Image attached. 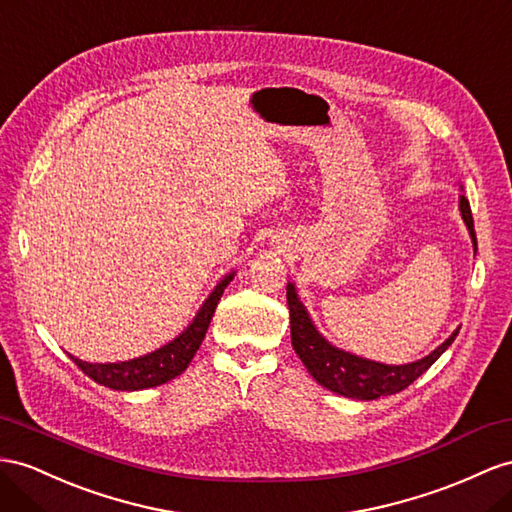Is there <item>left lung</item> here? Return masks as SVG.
Instances as JSON below:
<instances>
[{"label": "left lung", "mask_w": 512, "mask_h": 512, "mask_svg": "<svg viewBox=\"0 0 512 512\" xmlns=\"http://www.w3.org/2000/svg\"><path fill=\"white\" fill-rule=\"evenodd\" d=\"M463 190V188H461ZM458 209H461L463 222L467 225L471 244H474V253L478 251L476 231H474V218H471V207L465 199V194L458 196ZM287 305H290V331H292V346L300 361L305 363L307 372L316 378V381L333 393H339L344 398L355 400H376L383 396H391L409 387L417 381L432 363H435L445 350L450 348L458 329L445 339V342L426 355L424 359H417L413 363L402 365H389L378 363L372 359H363L352 355L348 350L333 346L326 339L318 326L313 324L307 307L300 300L296 285L287 283Z\"/></svg>", "instance_id": "1"}]
</instances>
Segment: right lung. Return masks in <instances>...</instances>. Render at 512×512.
Here are the masks:
<instances>
[{
    "instance_id": "add662e5",
    "label": "right lung",
    "mask_w": 512,
    "mask_h": 512,
    "mask_svg": "<svg viewBox=\"0 0 512 512\" xmlns=\"http://www.w3.org/2000/svg\"><path fill=\"white\" fill-rule=\"evenodd\" d=\"M235 272H229L222 277L216 287L205 298L201 309L196 311L194 320L183 329L175 339H170L168 344L160 346L147 355L129 359V361H116V363H88L77 359L73 355L71 361L80 368L86 376L93 378L95 383L106 385L116 391H138L164 385L173 381L183 370L188 368L192 357L199 350L203 337L207 333V326L212 322L214 311L218 307V300L225 292V287L233 281Z\"/></svg>"
}]
</instances>
